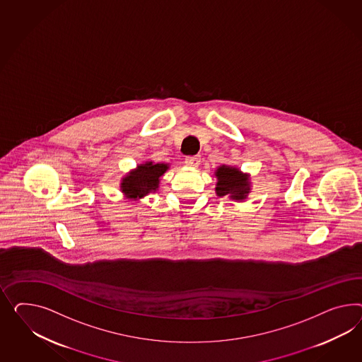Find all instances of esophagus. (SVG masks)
<instances>
[{
  "label": "esophagus",
  "mask_w": 362,
  "mask_h": 362,
  "mask_svg": "<svg viewBox=\"0 0 362 362\" xmlns=\"http://www.w3.org/2000/svg\"><path fill=\"white\" fill-rule=\"evenodd\" d=\"M200 156H187L186 158V165L188 167H195L199 166L200 165Z\"/></svg>",
  "instance_id": "34e87169"
}]
</instances>
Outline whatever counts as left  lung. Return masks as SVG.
I'll return each mask as SVG.
<instances>
[{
  "mask_svg": "<svg viewBox=\"0 0 362 362\" xmlns=\"http://www.w3.org/2000/svg\"><path fill=\"white\" fill-rule=\"evenodd\" d=\"M216 195L228 196L235 202H245L252 192L250 175L243 173L238 167L221 165L215 170Z\"/></svg>",
  "mask_w": 362,
  "mask_h": 362,
  "instance_id": "1",
  "label": "left lung"
}]
</instances>
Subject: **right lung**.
I'll use <instances>...</instances> for the list:
<instances>
[{
	"mask_svg": "<svg viewBox=\"0 0 362 362\" xmlns=\"http://www.w3.org/2000/svg\"><path fill=\"white\" fill-rule=\"evenodd\" d=\"M170 168L168 163H156L153 160H146L139 163L134 170L127 173L121 179L119 191L125 199L130 202H138L148 194L158 191L160 177Z\"/></svg>",
	"mask_w": 362,
	"mask_h": 362,
	"instance_id": "1",
	"label": "right lung"
}]
</instances>
